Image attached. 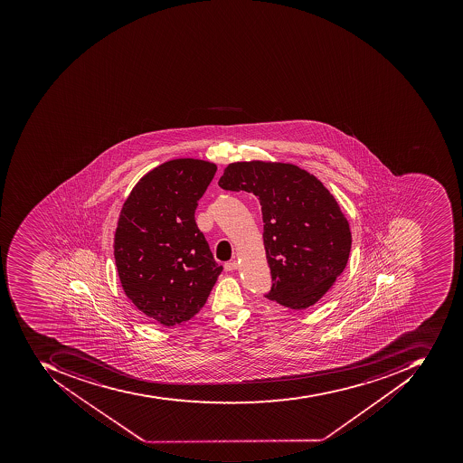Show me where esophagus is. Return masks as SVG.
Returning <instances> with one entry per match:
<instances>
[{"label":"esophagus","mask_w":463,"mask_h":463,"mask_svg":"<svg viewBox=\"0 0 463 463\" xmlns=\"http://www.w3.org/2000/svg\"><path fill=\"white\" fill-rule=\"evenodd\" d=\"M235 269H238V262L236 260L225 263V270H228V272H232Z\"/></svg>","instance_id":"1"}]
</instances>
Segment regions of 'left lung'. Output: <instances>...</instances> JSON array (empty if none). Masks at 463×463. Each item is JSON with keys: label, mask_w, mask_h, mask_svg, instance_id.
<instances>
[{"label": "left lung", "mask_w": 463, "mask_h": 463, "mask_svg": "<svg viewBox=\"0 0 463 463\" xmlns=\"http://www.w3.org/2000/svg\"><path fill=\"white\" fill-rule=\"evenodd\" d=\"M223 190L255 194L272 275L269 300L305 310L335 285L347 265L350 223L333 194L308 171L279 161H238L218 181Z\"/></svg>", "instance_id": "left-lung-1"}]
</instances>
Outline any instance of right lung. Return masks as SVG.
I'll return each instance as SVG.
<instances>
[{"instance_id":"right-lung-1","label":"right lung","mask_w":463,"mask_h":463,"mask_svg":"<svg viewBox=\"0 0 463 463\" xmlns=\"http://www.w3.org/2000/svg\"><path fill=\"white\" fill-rule=\"evenodd\" d=\"M215 171L198 158L165 161L138 180L118 215L113 248L123 290L165 327L197 315L222 272L194 217Z\"/></svg>"}]
</instances>
